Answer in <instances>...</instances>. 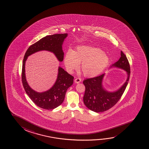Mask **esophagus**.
Listing matches in <instances>:
<instances>
[{
    "instance_id": "obj_1",
    "label": "esophagus",
    "mask_w": 149,
    "mask_h": 149,
    "mask_svg": "<svg viewBox=\"0 0 149 149\" xmlns=\"http://www.w3.org/2000/svg\"><path fill=\"white\" fill-rule=\"evenodd\" d=\"M81 81V80L79 78H76L74 80V81L75 82L76 84H79Z\"/></svg>"
}]
</instances>
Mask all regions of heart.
<instances>
[{
	"instance_id": "heart-1",
	"label": "heart",
	"mask_w": 149,
	"mask_h": 149,
	"mask_svg": "<svg viewBox=\"0 0 149 149\" xmlns=\"http://www.w3.org/2000/svg\"><path fill=\"white\" fill-rule=\"evenodd\" d=\"M80 69L84 75L93 77L105 69L109 63V58L104 51L98 48L80 46L74 51L69 49L64 57L65 68L70 73L77 69L81 63Z\"/></svg>"
}]
</instances>
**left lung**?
<instances>
[{
    "instance_id": "obj_1",
    "label": "left lung",
    "mask_w": 149,
    "mask_h": 149,
    "mask_svg": "<svg viewBox=\"0 0 149 149\" xmlns=\"http://www.w3.org/2000/svg\"><path fill=\"white\" fill-rule=\"evenodd\" d=\"M112 67L123 69L127 74L126 81L116 92H108L103 87L102 81L105 74L95 77L87 78L83 82L86 87L84 103L89 109L94 112H103L114 106L120 99L128 84L130 67L126 56L122 51L120 52V57L118 61L112 64L110 68Z\"/></svg>"
}]
</instances>
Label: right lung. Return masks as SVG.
Wrapping results in <instances>:
<instances>
[{"label": "right lung", "mask_w": 149, "mask_h": 149, "mask_svg": "<svg viewBox=\"0 0 149 149\" xmlns=\"http://www.w3.org/2000/svg\"><path fill=\"white\" fill-rule=\"evenodd\" d=\"M67 33L47 36L31 45L25 52L23 60L22 81L27 95L36 105L44 109H53L63 102L68 88L73 84L74 77L62 68L58 69L57 79L53 86L46 92L39 93L33 90L27 82L25 73V65L27 57L33 53L42 50L53 52L59 61L63 59L62 45Z\"/></svg>", "instance_id": "obj_1"}]
</instances>
